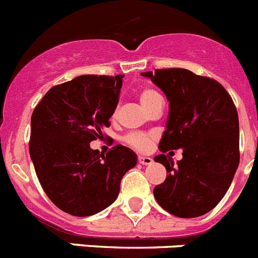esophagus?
Masks as SVG:
<instances>
[{"instance_id":"34e87169","label":"esophagus","mask_w":258,"mask_h":258,"mask_svg":"<svg viewBox=\"0 0 258 258\" xmlns=\"http://www.w3.org/2000/svg\"><path fill=\"white\" fill-rule=\"evenodd\" d=\"M138 161H140L142 165H149V164H151L154 160H152V157L150 156H143V155H140V156H138Z\"/></svg>"}]
</instances>
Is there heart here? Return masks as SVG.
<instances>
[{"mask_svg": "<svg viewBox=\"0 0 258 258\" xmlns=\"http://www.w3.org/2000/svg\"><path fill=\"white\" fill-rule=\"evenodd\" d=\"M138 98H140L141 104L147 111H150L157 102L161 101L160 95L151 88L141 89L140 93H138ZM124 142L133 149L138 150V151H145L151 145V136L146 133H140V132H133V133H129L124 137Z\"/></svg>", "mask_w": 258, "mask_h": 258, "instance_id": "b5f03b06", "label": "heart"}]
</instances>
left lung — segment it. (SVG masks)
<instances>
[{
	"instance_id": "1",
	"label": "left lung",
	"mask_w": 258,
	"mask_h": 258,
	"mask_svg": "<svg viewBox=\"0 0 258 258\" xmlns=\"http://www.w3.org/2000/svg\"><path fill=\"white\" fill-rule=\"evenodd\" d=\"M169 101V116L155 161L166 178L154 188L159 206L173 216L199 217L217 206L238 169L239 117L226 89L218 81L184 68L145 72ZM184 150L177 164L163 154ZM172 152V151H170ZM169 152V155H170Z\"/></svg>"
}]
</instances>
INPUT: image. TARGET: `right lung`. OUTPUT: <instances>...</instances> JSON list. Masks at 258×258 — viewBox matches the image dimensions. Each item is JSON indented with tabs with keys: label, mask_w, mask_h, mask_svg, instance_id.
I'll use <instances>...</instances> for the list:
<instances>
[{
	"label": "right lung",
	"mask_w": 258,
	"mask_h": 258,
	"mask_svg": "<svg viewBox=\"0 0 258 258\" xmlns=\"http://www.w3.org/2000/svg\"><path fill=\"white\" fill-rule=\"evenodd\" d=\"M124 75H84L52 86L33 109L29 154L41 186L60 211L88 217L112 204L137 155L90 149L118 103Z\"/></svg>",
	"instance_id": "add662e5"
}]
</instances>
